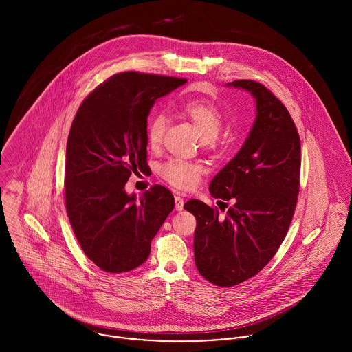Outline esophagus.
I'll return each instance as SVG.
<instances>
[{"instance_id": "34e87169", "label": "esophagus", "mask_w": 352, "mask_h": 352, "mask_svg": "<svg viewBox=\"0 0 352 352\" xmlns=\"http://www.w3.org/2000/svg\"><path fill=\"white\" fill-rule=\"evenodd\" d=\"M183 207H184L183 198H182L180 195H176V197H175V208H176V211H182Z\"/></svg>"}]
</instances>
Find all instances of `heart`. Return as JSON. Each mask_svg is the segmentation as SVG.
Returning a JSON list of instances; mask_svg holds the SVG:
<instances>
[{
	"label": "heart",
	"mask_w": 352,
	"mask_h": 352,
	"mask_svg": "<svg viewBox=\"0 0 352 352\" xmlns=\"http://www.w3.org/2000/svg\"><path fill=\"white\" fill-rule=\"evenodd\" d=\"M173 108L194 124L203 141L211 142L219 135L223 124V115L212 101L184 98L175 101ZM165 129L166 116L162 112L154 113L146 127V141L151 149L161 145ZM158 172L170 186L179 190H191L201 179V168L198 164L182 160H169L160 165Z\"/></svg>",
	"instance_id": "obj_1"
}]
</instances>
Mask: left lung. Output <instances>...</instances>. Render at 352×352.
Returning a JSON list of instances; mask_svg holds the SVG:
<instances>
[{"mask_svg":"<svg viewBox=\"0 0 352 352\" xmlns=\"http://www.w3.org/2000/svg\"><path fill=\"white\" fill-rule=\"evenodd\" d=\"M228 87L245 89L256 100L248 138L210 183L211 197L225 207L229 200L231 206L221 215L217 207L198 199L184 204L197 218V268L204 279L222 287L254 276L275 256L296 211L301 172L300 135L282 101L252 80Z\"/></svg>","mask_w":352,"mask_h":352,"instance_id":"8db88e82","label":"left lung"}]
</instances>
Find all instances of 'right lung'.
Returning <instances> with one entry per match:
<instances>
[{
	"label": "right lung",
	"mask_w": 352,
	"mask_h": 352,
	"mask_svg": "<svg viewBox=\"0 0 352 352\" xmlns=\"http://www.w3.org/2000/svg\"><path fill=\"white\" fill-rule=\"evenodd\" d=\"M186 82L118 73L91 92L74 116L66 146V211L82 251L105 272L144 264L175 207L162 186H153L140 199L127 195L124 186L131 173L149 168L146 127L153 104Z\"/></svg>",
	"instance_id": "add662e5"
}]
</instances>
